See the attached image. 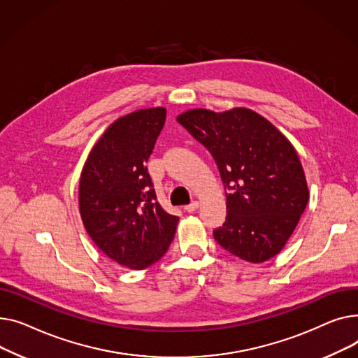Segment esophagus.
I'll use <instances>...</instances> for the list:
<instances>
[{
  "label": "esophagus",
  "instance_id": "esophagus-1",
  "mask_svg": "<svg viewBox=\"0 0 358 358\" xmlns=\"http://www.w3.org/2000/svg\"><path fill=\"white\" fill-rule=\"evenodd\" d=\"M198 206H199V202H198V201H194L192 203H189V205L185 206V211H186V213H194V211H196Z\"/></svg>",
  "mask_w": 358,
  "mask_h": 358
}]
</instances>
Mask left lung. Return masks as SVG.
Masks as SVG:
<instances>
[{"label": "left lung", "mask_w": 358, "mask_h": 358, "mask_svg": "<svg viewBox=\"0 0 358 358\" xmlns=\"http://www.w3.org/2000/svg\"><path fill=\"white\" fill-rule=\"evenodd\" d=\"M176 120L213 155L229 189L225 222L214 231L218 244L250 263L279 255L309 201L295 147L245 107L222 113L192 108Z\"/></svg>", "instance_id": "1"}]
</instances>
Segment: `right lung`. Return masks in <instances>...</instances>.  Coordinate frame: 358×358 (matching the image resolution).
I'll return each mask as SVG.
<instances>
[{
    "label": "right lung",
    "mask_w": 358,
    "mask_h": 358,
    "mask_svg": "<svg viewBox=\"0 0 358 358\" xmlns=\"http://www.w3.org/2000/svg\"><path fill=\"white\" fill-rule=\"evenodd\" d=\"M166 120V108L117 118L91 149L79 179V213L95 245L115 263L143 270L173 241L179 218L156 202L145 163Z\"/></svg>",
    "instance_id": "right-lung-1"
}]
</instances>
